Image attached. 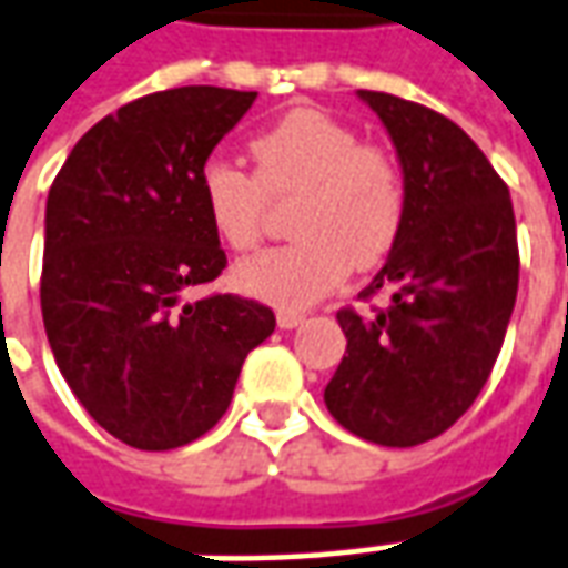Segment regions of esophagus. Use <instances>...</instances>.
<instances>
[{"mask_svg":"<svg viewBox=\"0 0 568 568\" xmlns=\"http://www.w3.org/2000/svg\"><path fill=\"white\" fill-rule=\"evenodd\" d=\"M276 323H280V328H295V325L304 323V316L295 311H280L276 313Z\"/></svg>","mask_w":568,"mask_h":568,"instance_id":"esophagus-1","label":"esophagus"}]
</instances>
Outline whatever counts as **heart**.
Instances as JSON below:
<instances>
[{
	"instance_id": "obj_1",
	"label": "heart",
	"mask_w": 568,
	"mask_h": 568,
	"mask_svg": "<svg viewBox=\"0 0 568 568\" xmlns=\"http://www.w3.org/2000/svg\"><path fill=\"white\" fill-rule=\"evenodd\" d=\"M255 172L209 160L200 172L205 217L221 243L248 252L264 233L267 202H292L295 243L245 257L236 285L283 311L311 307L351 271L381 267L403 236L408 187L384 144L359 141L338 116L297 106L248 141Z\"/></svg>"
}]
</instances>
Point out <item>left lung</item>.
<instances>
[{
    "label": "left lung",
    "instance_id": "left-lung-1",
    "mask_svg": "<svg viewBox=\"0 0 568 568\" xmlns=\"http://www.w3.org/2000/svg\"><path fill=\"white\" fill-rule=\"evenodd\" d=\"M359 98L394 138L408 215L359 292L390 304L338 311L347 351L325 406L351 434L406 449L446 434L489 381L517 301V221L501 174L452 119L387 91Z\"/></svg>",
    "mask_w": 568,
    "mask_h": 568
}]
</instances>
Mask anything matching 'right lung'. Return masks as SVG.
I'll return each mask as SVG.
<instances>
[{
	"mask_svg": "<svg viewBox=\"0 0 568 568\" xmlns=\"http://www.w3.org/2000/svg\"><path fill=\"white\" fill-rule=\"evenodd\" d=\"M257 91L184 85L119 106L79 138L49 190L42 320L70 390L144 452L187 446L227 412L267 304L190 285L227 267L200 172Z\"/></svg>",
	"mask_w": 568,
	"mask_h": 568,
	"instance_id": "obj_1",
	"label": "right lung"
}]
</instances>
